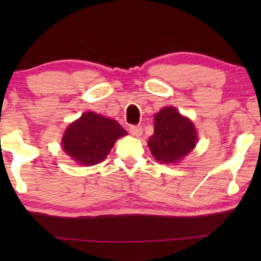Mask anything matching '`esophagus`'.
<instances>
[{
  "label": "esophagus",
  "instance_id": "obj_1",
  "mask_svg": "<svg viewBox=\"0 0 261 261\" xmlns=\"http://www.w3.org/2000/svg\"><path fill=\"white\" fill-rule=\"evenodd\" d=\"M129 133L133 135V137H140V135L142 134V127L141 126H130Z\"/></svg>",
  "mask_w": 261,
  "mask_h": 261
}]
</instances>
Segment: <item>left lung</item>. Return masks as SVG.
Returning <instances> with one entry per match:
<instances>
[{"label": "left lung", "mask_w": 261, "mask_h": 261, "mask_svg": "<svg viewBox=\"0 0 261 261\" xmlns=\"http://www.w3.org/2000/svg\"><path fill=\"white\" fill-rule=\"evenodd\" d=\"M197 144V133L191 120L173 107H165L155 114L154 133L148 147L159 163H179Z\"/></svg>", "instance_id": "1"}]
</instances>
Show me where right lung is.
I'll return each mask as SVG.
<instances>
[{
  "label": "right lung",
  "instance_id": "add662e5",
  "mask_svg": "<svg viewBox=\"0 0 261 261\" xmlns=\"http://www.w3.org/2000/svg\"><path fill=\"white\" fill-rule=\"evenodd\" d=\"M127 132L115 120L87 112L66 128L64 151L80 165H96L106 159L119 138Z\"/></svg>",
  "mask_w": 261,
  "mask_h": 261
}]
</instances>
